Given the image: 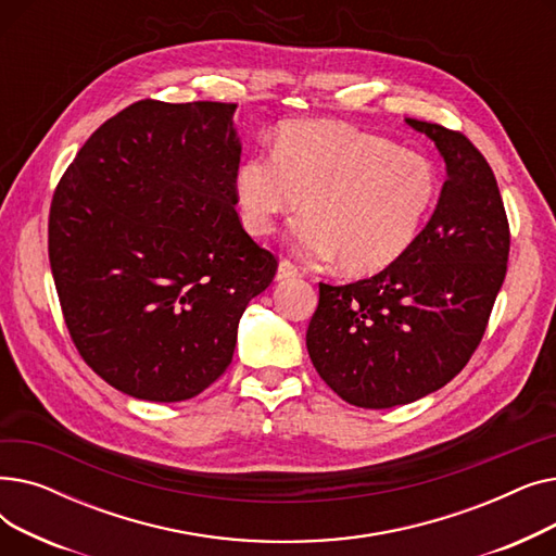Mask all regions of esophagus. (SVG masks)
I'll use <instances>...</instances> for the list:
<instances>
[{
	"label": "esophagus",
	"instance_id": "34e87169",
	"mask_svg": "<svg viewBox=\"0 0 556 556\" xmlns=\"http://www.w3.org/2000/svg\"><path fill=\"white\" fill-rule=\"evenodd\" d=\"M302 275V270L295 266L293 261H288V258H281L279 261V268H277V281H283V279H295V277H300Z\"/></svg>",
	"mask_w": 556,
	"mask_h": 556
}]
</instances>
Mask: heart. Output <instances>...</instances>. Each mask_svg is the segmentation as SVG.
I'll return each instance as SVG.
<instances>
[{
  "mask_svg": "<svg viewBox=\"0 0 556 556\" xmlns=\"http://www.w3.org/2000/svg\"><path fill=\"white\" fill-rule=\"evenodd\" d=\"M243 227L268 237L306 214L293 243L308 258H340L349 275H376L415 248L442 191L437 164L390 137L340 122H288L273 153H250L231 175Z\"/></svg>",
  "mask_w": 556,
  "mask_h": 556,
  "instance_id": "1",
  "label": "heart"
}]
</instances>
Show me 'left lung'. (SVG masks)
<instances>
[{
  "mask_svg": "<svg viewBox=\"0 0 556 556\" xmlns=\"http://www.w3.org/2000/svg\"><path fill=\"white\" fill-rule=\"evenodd\" d=\"M434 141L446 182L419 241L394 266L319 283L306 349L346 403L381 410L444 388L478 349L507 275L509 223L484 155L462 132L405 119Z\"/></svg>",
  "mask_w": 556,
  "mask_h": 556,
  "instance_id": "8db88e82",
  "label": "left lung"
}]
</instances>
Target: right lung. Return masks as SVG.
I'll return each mask as SVG.
<instances>
[{
  "label": "right lung",
  "mask_w": 556,
  "mask_h": 556,
  "mask_svg": "<svg viewBox=\"0 0 556 556\" xmlns=\"http://www.w3.org/2000/svg\"><path fill=\"white\" fill-rule=\"evenodd\" d=\"M237 103L137 101L55 187L49 263L83 361L119 392L193 399L229 367L277 258L241 225Z\"/></svg>",
  "instance_id": "1"
}]
</instances>
